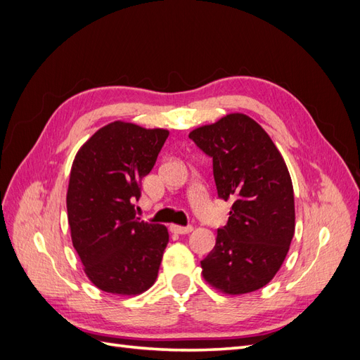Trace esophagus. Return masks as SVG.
<instances>
[{
    "label": "esophagus",
    "mask_w": 360,
    "mask_h": 360,
    "mask_svg": "<svg viewBox=\"0 0 360 360\" xmlns=\"http://www.w3.org/2000/svg\"><path fill=\"white\" fill-rule=\"evenodd\" d=\"M193 230L192 225L188 226H180V225H171V231L177 234H189Z\"/></svg>",
    "instance_id": "esophagus-1"
}]
</instances>
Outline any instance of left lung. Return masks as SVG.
<instances>
[{
	"instance_id": "1",
	"label": "left lung",
	"mask_w": 360,
	"mask_h": 360,
	"mask_svg": "<svg viewBox=\"0 0 360 360\" xmlns=\"http://www.w3.org/2000/svg\"><path fill=\"white\" fill-rule=\"evenodd\" d=\"M189 138L213 159L219 198L233 201L201 261L202 278L230 296L263 288L284 263L296 228L285 160L266 130L242 112L193 129Z\"/></svg>"
}]
</instances>
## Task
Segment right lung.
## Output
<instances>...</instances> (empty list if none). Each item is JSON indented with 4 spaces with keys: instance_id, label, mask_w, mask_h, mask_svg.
<instances>
[{
    "instance_id": "add662e5",
    "label": "right lung",
    "mask_w": 360,
    "mask_h": 360,
    "mask_svg": "<svg viewBox=\"0 0 360 360\" xmlns=\"http://www.w3.org/2000/svg\"><path fill=\"white\" fill-rule=\"evenodd\" d=\"M168 135L117 120L73 159L66 197L72 243L86 278L105 292L136 296L158 278L168 230L139 221L134 201Z\"/></svg>"
}]
</instances>
